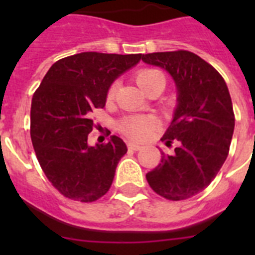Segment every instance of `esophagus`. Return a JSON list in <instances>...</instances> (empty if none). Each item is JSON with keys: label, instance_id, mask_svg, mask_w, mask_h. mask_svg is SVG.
Instances as JSON below:
<instances>
[{"label": "esophagus", "instance_id": "esophagus-1", "mask_svg": "<svg viewBox=\"0 0 255 255\" xmlns=\"http://www.w3.org/2000/svg\"><path fill=\"white\" fill-rule=\"evenodd\" d=\"M128 148H129V149H132V151H139V149H141V145H140V144H137V143H132V141H129V143H128Z\"/></svg>", "mask_w": 255, "mask_h": 255}]
</instances>
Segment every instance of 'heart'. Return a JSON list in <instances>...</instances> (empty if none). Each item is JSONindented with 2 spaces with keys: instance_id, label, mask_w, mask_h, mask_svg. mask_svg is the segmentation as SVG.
<instances>
[{
  "instance_id": "b5f03b06",
  "label": "heart",
  "mask_w": 255,
  "mask_h": 255,
  "mask_svg": "<svg viewBox=\"0 0 255 255\" xmlns=\"http://www.w3.org/2000/svg\"><path fill=\"white\" fill-rule=\"evenodd\" d=\"M135 81L144 92H149L157 85L165 86V78L163 73L156 69H141L135 74ZM116 83H112L107 91V98L112 99L115 96ZM157 126V119L152 115H131L120 120L118 127L119 131L129 139L143 140L151 135V132Z\"/></svg>"
}]
</instances>
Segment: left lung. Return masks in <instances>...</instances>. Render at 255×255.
<instances>
[{
  "instance_id": "8db88e82",
  "label": "left lung",
  "mask_w": 255,
  "mask_h": 255,
  "mask_svg": "<svg viewBox=\"0 0 255 255\" xmlns=\"http://www.w3.org/2000/svg\"><path fill=\"white\" fill-rule=\"evenodd\" d=\"M141 59L167 70L178 91L173 120L161 137L177 147L173 155L161 152V163L145 177L161 197L186 200L209 185L228 157L236 120L229 90L213 66L186 50Z\"/></svg>"
}]
</instances>
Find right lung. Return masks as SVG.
Segmentation results:
<instances>
[{"instance_id": "obj_1", "label": "right lung", "mask_w": 255, "mask_h": 255, "mask_svg": "<svg viewBox=\"0 0 255 255\" xmlns=\"http://www.w3.org/2000/svg\"><path fill=\"white\" fill-rule=\"evenodd\" d=\"M140 59L141 54L95 51L62 58L34 92L31 143L46 177L65 197L94 202L111 188L127 145L114 135L108 143L90 147L92 112L106 106L112 82Z\"/></svg>"}]
</instances>
